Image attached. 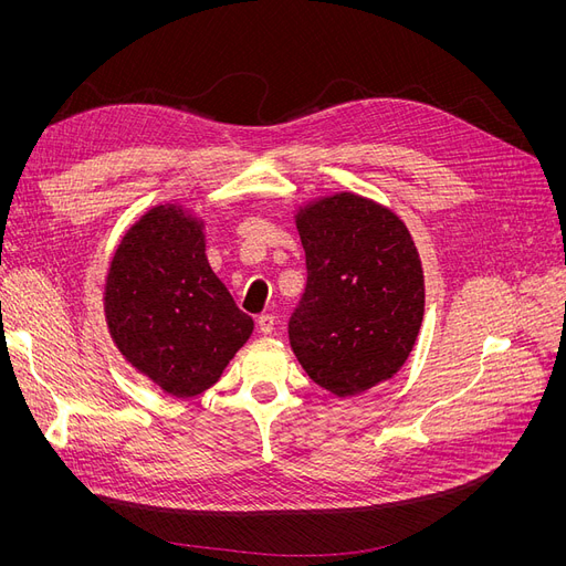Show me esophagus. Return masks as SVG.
<instances>
[{"mask_svg":"<svg viewBox=\"0 0 566 566\" xmlns=\"http://www.w3.org/2000/svg\"><path fill=\"white\" fill-rule=\"evenodd\" d=\"M256 325H259V333L263 335H271L275 331V316L273 314H261L256 318Z\"/></svg>","mask_w":566,"mask_h":566,"instance_id":"esophagus-1","label":"esophagus"}]
</instances>
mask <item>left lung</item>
I'll return each instance as SVG.
<instances>
[{
  "label": "left lung",
  "instance_id": "1",
  "mask_svg": "<svg viewBox=\"0 0 566 566\" xmlns=\"http://www.w3.org/2000/svg\"><path fill=\"white\" fill-rule=\"evenodd\" d=\"M307 286L289 342L307 376L363 395L408 360L424 316V273L408 227L374 199L337 192L295 211Z\"/></svg>",
  "mask_w": 566,
  "mask_h": 566
}]
</instances>
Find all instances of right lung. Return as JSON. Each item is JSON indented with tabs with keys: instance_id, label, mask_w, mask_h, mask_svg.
<instances>
[{
	"instance_id": "1",
	"label": "right lung",
	"mask_w": 566,
	"mask_h": 566,
	"mask_svg": "<svg viewBox=\"0 0 566 566\" xmlns=\"http://www.w3.org/2000/svg\"><path fill=\"white\" fill-rule=\"evenodd\" d=\"M103 301L118 353L178 399L218 382L254 331L206 259L203 220L178 203L154 206L124 233Z\"/></svg>"
}]
</instances>
